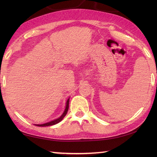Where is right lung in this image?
<instances>
[{
    "instance_id": "add662e5",
    "label": "right lung",
    "mask_w": 157,
    "mask_h": 157,
    "mask_svg": "<svg viewBox=\"0 0 157 157\" xmlns=\"http://www.w3.org/2000/svg\"><path fill=\"white\" fill-rule=\"evenodd\" d=\"M69 98L67 99V101L66 102V105H65V109L64 110V111H63V114L59 117V118L57 119H55L54 120H52V121H51L49 122H47L46 123H43V124H35V125H37V126H40V127H46V126H50V125H55L56 123H59L60 121H61L65 117V116L67 115V113L68 111V109H69Z\"/></svg>"
}]
</instances>
